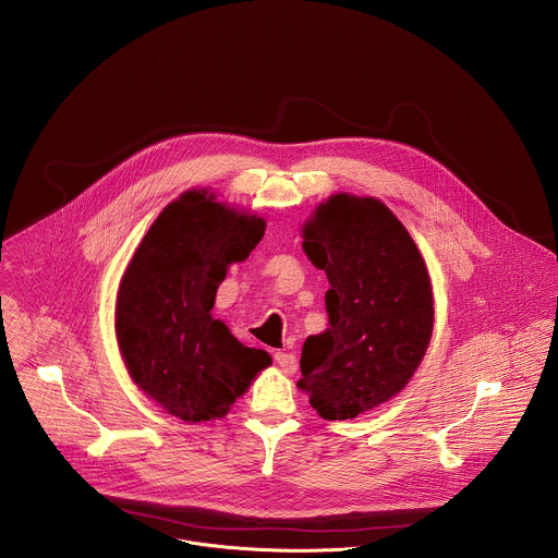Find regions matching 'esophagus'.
Returning a JSON list of instances; mask_svg holds the SVG:
<instances>
[{"mask_svg":"<svg viewBox=\"0 0 558 558\" xmlns=\"http://www.w3.org/2000/svg\"><path fill=\"white\" fill-rule=\"evenodd\" d=\"M275 363L286 372L294 374L296 372V356L292 352H275Z\"/></svg>","mask_w":558,"mask_h":558,"instance_id":"obj_1","label":"esophagus"}]
</instances>
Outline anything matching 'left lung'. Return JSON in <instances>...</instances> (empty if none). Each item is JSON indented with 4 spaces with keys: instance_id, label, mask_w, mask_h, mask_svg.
Instances as JSON below:
<instances>
[{
    "instance_id": "obj_1",
    "label": "left lung",
    "mask_w": 558,
    "mask_h": 558,
    "mask_svg": "<svg viewBox=\"0 0 558 558\" xmlns=\"http://www.w3.org/2000/svg\"><path fill=\"white\" fill-rule=\"evenodd\" d=\"M303 239L330 288L328 328L307 337L299 387L322 418H354L398 396L423 361L434 326L429 275L408 230L374 197H328Z\"/></svg>"
}]
</instances>
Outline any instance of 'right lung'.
<instances>
[{"label": "right lung", "mask_w": 558, "mask_h": 558, "mask_svg": "<svg viewBox=\"0 0 558 558\" xmlns=\"http://www.w3.org/2000/svg\"><path fill=\"white\" fill-rule=\"evenodd\" d=\"M264 219L186 191L150 226L118 290L116 337L133 383L169 414L221 418L270 365L221 319L215 296L228 266L244 262L264 236Z\"/></svg>", "instance_id": "1"}]
</instances>
